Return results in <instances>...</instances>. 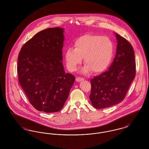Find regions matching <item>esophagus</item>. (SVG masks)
I'll return each mask as SVG.
<instances>
[{"label": "esophagus", "instance_id": "obj_1", "mask_svg": "<svg viewBox=\"0 0 149 149\" xmlns=\"http://www.w3.org/2000/svg\"><path fill=\"white\" fill-rule=\"evenodd\" d=\"M83 80H84V78H81V77H77L76 78V81L78 82L83 81Z\"/></svg>", "mask_w": 149, "mask_h": 149}]
</instances>
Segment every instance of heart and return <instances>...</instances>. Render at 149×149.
<instances>
[{"label": "heart", "instance_id": "b5f03b06", "mask_svg": "<svg viewBox=\"0 0 149 149\" xmlns=\"http://www.w3.org/2000/svg\"><path fill=\"white\" fill-rule=\"evenodd\" d=\"M74 47L68 48L65 54L68 69L75 71L82 61L86 65L83 71L94 73L105 71L110 66L114 55L113 43L106 36L85 35L78 38L74 43Z\"/></svg>", "mask_w": 149, "mask_h": 149}]
</instances>
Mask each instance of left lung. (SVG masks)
<instances>
[{
    "label": "left lung",
    "instance_id": "left-lung-1",
    "mask_svg": "<svg viewBox=\"0 0 149 149\" xmlns=\"http://www.w3.org/2000/svg\"><path fill=\"white\" fill-rule=\"evenodd\" d=\"M116 55L108 70L91 80L89 98L93 106L102 109L125 99L136 75L135 52L126 39L116 33Z\"/></svg>",
    "mask_w": 149,
    "mask_h": 149
}]
</instances>
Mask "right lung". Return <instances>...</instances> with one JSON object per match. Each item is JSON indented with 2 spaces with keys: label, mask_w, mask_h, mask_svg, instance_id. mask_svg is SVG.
<instances>
[{
  "label": "right lung",
  "mask_w": 149,
  "mask_h": 149,
  "mask_svg": "<svg viewBox=\"0 0 149 149\" xmlns=\"http://www.w3.org/2000/svg\"><path fill=\"white\" fill-rule=\"evenodd\" d=\"M63 33L59 27L42 30L24 44L18 55L19 84L39 111H60L75 81L73 75L65 73L62 63Z\"/></svg>",
  "instance_id": "right-lung-1"
}]
</instances>
